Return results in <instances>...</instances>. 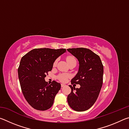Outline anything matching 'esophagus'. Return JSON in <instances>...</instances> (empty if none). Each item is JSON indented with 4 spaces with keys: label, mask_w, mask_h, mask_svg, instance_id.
I'll list each match as a JSON object with an SVG mask.
<instances>
[{
    "label": "esophagus",
    "mask_w": 129,
    "mask_h": 129,
    "mask_svg": "<svg viewBox=\"0 0 129 129\" xmlns=\"http://www.w3.org/2000/svg\"><path fill=\"white\" fill-rule=\"evenodd\" d=\"M65 86H66V85L64 84H61V87H64Z\"/></svg>",
    "instance_id": "1"
}]
</instances>
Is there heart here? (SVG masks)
I'll list each match as a JSON object with an SVG mask.
<instances>
[{
	"instance_id": "heart-1",
	"label": "heart",
	"mask_w": 129,
	"mask_h": 129,
	"mask_svg": "<svg viewBox=\"0 0 129 129\" xmlns=\"http://www.w3.org/2000/svg\"><path fill=\"white\" fill-rule=\"evenodd\" d=\"M67 61L68 62V64H70L71 62H72L73 61H76V60L75 58L72 56H68L67 58ZM57 60H56L54 61V62L53 63V65L55 66V65L57 64ZM69 76L67 75H65V74H61L59 76H58V78L61 81V82H65L67 80Z\"/></svg>"
}]
</instances>
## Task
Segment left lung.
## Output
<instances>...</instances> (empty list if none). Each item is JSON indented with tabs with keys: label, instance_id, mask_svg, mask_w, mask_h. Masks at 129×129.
I'll return each mask as SVG.
<instances>
[{
	"label": "left lung",
	"instance_id": "obj_1",
	"mask_svg": "<svg viewBox=\"0 0 129 129\" xmlns=\"http://www.w3.org/2000/svg\"><path fill=\"white\" fill-rule=\"evenodd\" d=\"M67 51L79 62L78 72L71 84H79L80 88L69 85L71 93L68 95L69 106L77 112H84L92 106L99 97L103 82L104 67L100 57L91 50L77 48Z\"/></svg>",
	"mask_w": 129,
	"mask_h": 129
}]
</instances>
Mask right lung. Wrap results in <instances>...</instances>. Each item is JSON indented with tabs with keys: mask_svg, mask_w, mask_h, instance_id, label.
I'll use <instances>...</instances> for the list:
<instances>
[{
	"mask_svg": "<svg viewBox=\"0 0 129 129\" xmlns=\"http://www.w3.org/2000/svg\"><path fill=\"white\" fill-rule=\"evenodd\" d=\"M65 52V49H34L21 58L18 68L21 90L28 103L36 110H46L53 105L61 84L55 81L48 84L45 77L54 61Z\"/></svg>",
	"mask_w": 129,
	"mask_h": 129,
	"instance_id": "add662e5",
	"label": "right lung"
}]
</instances>
